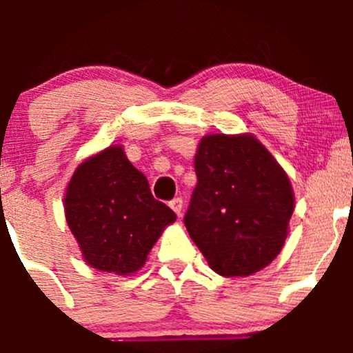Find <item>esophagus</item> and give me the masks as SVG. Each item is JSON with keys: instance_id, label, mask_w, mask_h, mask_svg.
Segmentation results:
<instances>
[{"instance_id": "1", "label": "esophagus", "mask_w": 353, "mask_h": 353, "mask_svg": "<svg viewBox=\"0 0 353 353\" xmlns=\"http://www.w3.org/2000/svg\"><path fill=\"white\" fill-rule=\"evenodd\" d=\"M169 206L174 210V212H176L177 216L183 215V198H174V199H170Z\"/></svg>"}]
</instances>
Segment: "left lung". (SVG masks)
<instances>
[{"mask_svg":"<svg viewBox=\"0 0 353 353\" xmlns=\"http://www.w3.org/2000/svg\"><path fill=\"white\" fill-rule=\"evenodd\" d=\"M194 170L184 225L210 268L248 276L268 266L285 244L294 213L282 167L251 134H210L199 141Z\"/></svg>","mask_w":353,"mask_h":353,"instance_id":"obj_1","label":"left lung"}]
</instances>
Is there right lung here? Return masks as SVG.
<instances>
[{"label": "right lung", "instance_id": "right-lung-1", "mask_svg": "<svg viewBox=\"0 0 353 353\" xmlns=\"http://www.w3.org/2000/svg\"><path fill=\"white\" fill-rule=\"evenodd\" d=\"M66 220L85 261L95 270L130 275L147 261L176 213L152 196L143 174L121 147L80 163L68 184Z\"/></svg>", "mask_w": 353, "mask_h": 353}]
</instances>
